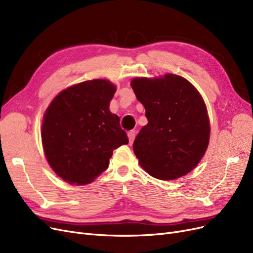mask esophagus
<instances>
[{
    "label": "esophagus",
    "mask_w": 253,
    "mask_h": 253,
    "mask_svg": "<svg viewBox=\"0 0 253 253\" xmlns=\"http://www.w3.org/2000/svg\"><path fill=\"white\" fill-rule=\"evenodd\" d=\"M134 136H135V132L134 131H129L128 132V138H129V144H132L133 140H134Z\"/></svg>",
    "instance_id": "1"
}]
</instances>
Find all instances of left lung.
Here are the masks:
<instances>
[{"instance_id": "8db88e82", "label": "left lung", "mask_w": 253, "mask_h": 253, "mask_svg": "<svg viewBox=\"0 0 253 253\" xmlns=\"http://www.w3.org/2000/svg\"><path fill=\"white\" fill-rule=\"evenodd\" d=\"M131 87L148 120L133 143L140 165L159 180L186 175L209 144L210 124L202 95L186 79L172 73L135 78Z\"/></svg>"}]
</instances>
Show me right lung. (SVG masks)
Here are the masks:
<instances>
[{
    "label": "right lung",
    "instance_id": "add662e5",
    "mask_svg": "<svg viewBox=\"0 0 253 253\" xmlns=\"http://www.w3.org/2000/svg\"><path fill=\"white\" fill-rule=\"evenodd\" d=\"M117 87L97 79L70 86L45 111L42 143L48 164L65 182L91 183L108 168L115 149L128 144L120 118L109 110Z\"/></svg>",
    "mask_w": 253,
    "mask_h": 253
}]
</instances>
